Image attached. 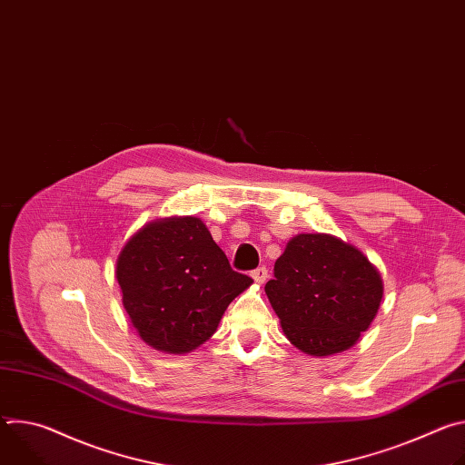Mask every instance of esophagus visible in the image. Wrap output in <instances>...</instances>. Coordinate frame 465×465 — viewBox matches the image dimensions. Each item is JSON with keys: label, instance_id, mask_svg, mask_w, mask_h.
I'll list each match as a JSON object with an SVG mask.
<instances>
[{"label": "esophagus", "instance_id": "1", "mask_svg": "<svg viewBox=\"0 0 465 465\" xmlns=\"http://www.w3.org/2000/svg\"><path fill=\"white\" fill-rule=\"evenodd\" d=\"M252 278L257 283H264V282H267V278H269V272H267V269H264V267H257L255 271H252Z\"/></svg>", "mask_w": 465, "mask_h": 465}]
</instances>
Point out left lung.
<instances>
[{"mask_svg": "<svg viewBox=\"0 0 465 465\" xmlns=\"http://www.w3.org/2000/svg\"><path fill=\"white\" fill-rule=\"evenodd\" d=\"M285 337L300 351L329 357L355 346L382 302L373 262L353 244L329 233H298L264 285Z\"/></svg>", "mask_w": 465, "mask_h": 465, "instance_id": "8db88e82", "label": "left lung"}]
</instances>
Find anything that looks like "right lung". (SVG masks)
I'll use <instances>...</instances> for the list:
<instances>
[{"instance_id":"obj_1","label":"right lung","mask_w":465,"mask_h":465,"mask_svg":"<svg viewBox=\"0 0 465 465\" xmlns=\"http://www.w3.org/2000/svg\"><path fill=\"white\" fill-rule=\"evenodd\" d=\"M123 307L151 348L182 355L213 337L252 278L232 271L196 217L156 219L132 235L115 261Z\"/></svg>"}]
</instances>
